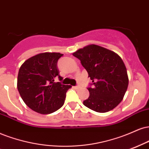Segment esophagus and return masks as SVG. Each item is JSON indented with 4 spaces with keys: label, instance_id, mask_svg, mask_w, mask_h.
<instances>
[{
    "label": "esophagus",
    "instance_id": "1",
    "mask_svg": "<svg viewBox=\"0 0 149 149\" xmlns=\"http://www.w3.org/2000/svg\"><path fill=\"white\" fill-rule=\"evenodd\" d=\"M73 88L76 89H78L80 88V86H74V87H73Z\"/></svg>",
    "mask_w": 149,
    "mask_h": 149
}]
</instances>
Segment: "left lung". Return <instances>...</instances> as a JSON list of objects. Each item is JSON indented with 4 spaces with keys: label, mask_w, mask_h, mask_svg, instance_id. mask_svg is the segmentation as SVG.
<instances>
[{
    "label": "left lung",
    "mask_w": 149,
    "mask_h": 149,
    "mask_svg": "<svg viewBox=\"0 0 149 149\" xmlns=\"http://www.w3.org/2000/svg\"><path fill=\"white\" fill-rule=\"evenodd\" d=\"M79 59L92 80L89 96L84 105L97 112H109L123 100L128 86L127 69L122 59L114 51L91 44L73 53Z\"/></svg>",
    "instance_id": "8db88e82"
}]
</instances>
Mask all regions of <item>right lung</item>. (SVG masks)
<instances>
[{"label":"right lung","mask_w":149,"mask_h":149,"mask_svg":"<svg viewBox=\"0 0 149 149\" xmlns=\"http://www.w3.org/2000/svg\"><path fill=\"white\" fill-rule=\"evenodd\" d=\"M63 55L60 53H42L25 61L19 69L17 89L23 101L39 114L55 112L64 105L66 93L71 85L55 82L59 75L57 63Z\"/></svg>","instance_id":"1"}]
</instances>
